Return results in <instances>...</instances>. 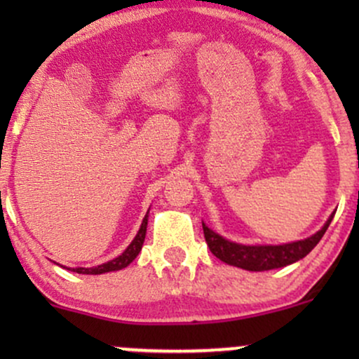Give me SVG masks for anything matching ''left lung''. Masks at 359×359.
Wrapping results in <instances>:
<instances>
[{
  "mask_svg": "<svg viewBox=\"0 0 359 359\" xmlns=\"http://www.w3.org/2000/svg\"><path fill=\"white\" fill-rule=\"evenodd\" d=\"M334 212L331 214L325 224L316 234H312L307 240H300L294 243H287V245H240V243H233L226 238L219 236L209 229L203 222L204 238L208 243L209 250L216 258L221 262L228 263V265L238 266V269L250 270V271H265L273 269H282V266L290 265V263L299 262L304 257H307L320 238L324 236L325 229L331 224Z\"/></svg>",
  "mask_w": 359,
  "mask_h": 359,
  "instance_id": "left-lung-1",
  "label": "left lung"
}]
</instances>
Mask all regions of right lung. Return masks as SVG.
Listing matches in <instances>:
<instances>
[{"instance_id":"add662e5","label":"right lung","mask_w":359,"mask_h":359,"mask_svg":"<svg viewBox=\"0 0 359 359\" xmlns=\"http://www.w3.org/2000/svg\"><path fill=\"white\" fill-rule=\"evenodd\" d=\"M147 224H148V212H147V216L143 217V222H142V226H140L135 240L130 243V246H128V248L123 251L119 257H116L114 259H109V262L102 263V265L93 266V269H69V270L76 271V273H84V275H101V273H108V271H116V270L126 269V266L138 257L140 251H142L143 241H145V234H147Z\"/></svg>"}]
</instances>
